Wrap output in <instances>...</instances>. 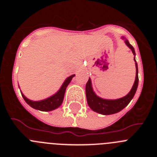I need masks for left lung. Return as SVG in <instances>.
Masks as SVG:
<instances>
[{
	"label": "left lung",
	"mask_w": 157,
	"mask_h": 157,
	"mask_svg": "<svg viewBox=\"0 0 157 157\" xmlns=\"http://www.w3.org/2000/svg\"><path fill=\"white\" fill-rule=\"evenodd\" d=\"M125 42L127 46L132 50L134 55H135V51L132 45H130L127 40H125ZM135 60V57H134ZM136 61V60H135ZM136 66V78L135 82L134 83L131 90L130 91L128 94L123 98H120L117 100H105L102 98H98V96L94 94V90L91 86V80L89 78L88 82L86 86V94L87 103L89 106L90 107V109L94 110V112H97L100 114L102 115H112L114 113L120 112L122 109H123L130 103V101L134 98L135 94L138 85V63H135Z\"/></svg>",
	"instance_id": "obj_1"
}]
</instances>
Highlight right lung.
<instances>
[{"label": "right lung", "mask_w": 157, "mask_h": 157, "mask_svg": "<svg viewBox=\"0 0 157 157\" xmlns=\"http://www.w3.org/2000/svg\"><path fill=\"white\" fill-rule=\"evenodd\" d=\"M74 76L75 75H73L67 78L65 80L63 85H62L61 88L59 89V90L56 94H54L53 96H52V97L47 98L45 100H43V101H32L30 100L27 99L23 94H22V96H23V98L25 100V101L30 107H32V108H34V109L40 111H45V112L52 111L53 109H56L59 106H60V105L63 102V97H64L65 90H66L67 86L70 83V82L71 81L72 78L74 77Z\"/></svg>", "instance_id": "add662e5"}]
</instances>
